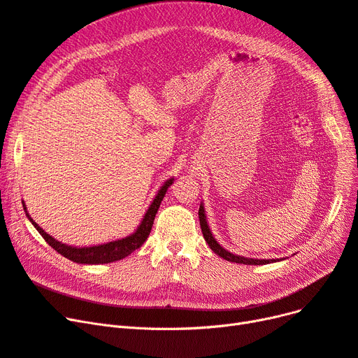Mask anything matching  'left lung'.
Returning <instances> with one entry per match:
<instances>
[{
	"label": "left lung",
	"instance_id": "1",
	"mask_svg": "<svg viewBox=\"0 0 358 358\" xmlns=\"http://www.w3.org/2000/svg\"><path fill=\"white\" fill-rule=\"evenodd\" d=\"M199 217H200V225H201V231H203V237L207 241V244L210 245V249L219 255L220 257H224L225 261L229 262H236V264H244V265H265V264H271V262H277V259H252V257H244V256H238V255H234L228 250H225L222 245L215 240L213 234L207 225V220H206V213H204V206H200V210H199Z\"/></svg>",
	"mask_w": 358,
	"mask_h": 358
}]
</instances>
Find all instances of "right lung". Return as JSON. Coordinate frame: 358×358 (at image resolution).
Returning <instances> with one entry per match:
<instances>
[{
  "mask_svg": "<svg viewBox=\"0 0 358 358\" xmlns=\"http://www.w3.org/2000/svg\"><path fill=\"white\" fill-rule=\"evenodd\" d=\"M171 183H173V178L164 182L163 187L158 189L155 199L152 200L151 206L148 207V210L141 222V225L138 227L136 231L130 234L129 237L120 238L115 241H109L105 244L92 245V248H72V245H68V244H64V243L55 240L52 236H48L47 232H44V229L40 228L38 224H35V220L27 212V206H24L23 201L22 203H23V210L27 212V216L32 222V225L36 228V231L41 234V237L48 244H50L57 253H60L62 256L69 259V261L77 262V264L99 265V264H109V262L120 261V259H124L126 256H129L130 253L139 249L141 245L146 241V238L150 237V232L152 229V224H154L155 215L158 212V207H159V204H162L164 195L167 192V188Z\"/></svg>",
  "mask_w": 358,
  "mask_h": 358,
  "instance_id": "add662e5",
  "label": "right lung"
}]
</instances>
